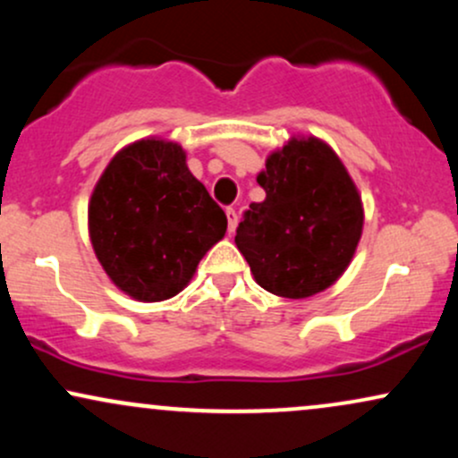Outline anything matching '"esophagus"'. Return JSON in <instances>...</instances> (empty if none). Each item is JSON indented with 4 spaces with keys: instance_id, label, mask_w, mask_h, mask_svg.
Segmentation results:
<instances>
[{
    "instance_id": "1",
    "label": "esophagus",
    "mask_w": 458,
    "mask_h": 458,
    "mask_svg": "<svg viewBox=\"0 0 458 458\" xmlns=\"http://www.w3.org/2000/svg\"><path fill=\"white\" fill-rule=\"evenodd\" d=\"M225 217H228V233L233 234L236 230V224H239V215H236L233 207H228V208H225Z\"/></svg>"
}]
</instances>
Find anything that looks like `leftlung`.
Listing matches in <instances>:
<instances>
[{
	"label": "left lung",
	"mask_w": 458,
	"mask_h": 458,
	"mask_svg": "<svg viewBox=\"0 0 458 458\" xmlns=\"http://www.w3.org/2000/svg\"><path fill=\"white\" fill-rule=\"evenodd\" d=\"M234 243L254 280L277 297L306 299L343 276L360 243L364 208L355 182L325 141L293 138L271 152Z\"/></svg>",
	"instance_id": "left-lung-1"
}]
</instances>
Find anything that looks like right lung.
Here are the masks:
<instances>
[{
	"mask_svg": "<svg viewBox=\"0 0 458 458\" xmlns=\"http://www.w3.org/2000/svg\"><path fill=\"white\" fill-rule=\"evenodd\" d=\"M105 273L138 301L178 295L228 219L174 141L140 140L109 161L88 207Z\"/></svg>",
	"mask_w": 458,
	"mask_h": 458,
	"instance_id": "1",
	"label": "right lung"
}]
</instances>
